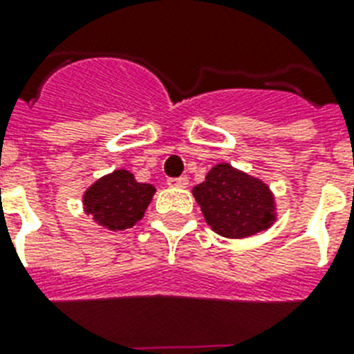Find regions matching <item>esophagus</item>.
Masks as SVG:
<instances>
[{
  "instance_id": "obj_1",
  "label": "esophagus",
  "mask_w": 354,
  "mask_h": 354,
  "mask_svg": "<svg viewBox=\"0 0 354 354\" xmlns=\"http://www.w3.org/2000/svg\"><path fill=\"white\" fill-rule=\"evenodd\" d=\"M167 185L172 187V189H185V187L189 185V180H187L185 176H182V178H169Z\"/></svg>"
}]
</instances>
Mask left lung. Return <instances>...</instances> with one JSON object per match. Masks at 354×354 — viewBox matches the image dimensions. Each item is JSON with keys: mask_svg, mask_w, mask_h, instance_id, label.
Listing matches in <instances>:
<instances>
[{"mask_svg": "<svg viewBox=\"0 0 354 354\" xmlns=\"http://www.w3.org/2000/svg\"><path fill=\"white\" fill-rule=\"evenodd\" d=\"M207 225L223 238L242 240L271 229L277 222V198L271 187L249 172L218 163L192 189Z\"/></svg>", "mask_w": 354, "mask_h": 354, "instance_id": "1", "label": "left lung"}]
</instances>
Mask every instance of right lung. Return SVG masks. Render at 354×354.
<instances>
[{"instance_id":"add662e5","label":"right lung","mask_w":354,"mask_h":354,"mask_svg":"<svg viewBox=\"0 0 354 354\" xmlns=\"http://www.w3.org/2000/svg\"><path fill=\"white\" fill-rule=\"evenodd\" d=\"M154 192V185L136 182L127 169H116L87 187L83 211L107 231H125L142 220Z\"/></svg>"}]
</instances>
